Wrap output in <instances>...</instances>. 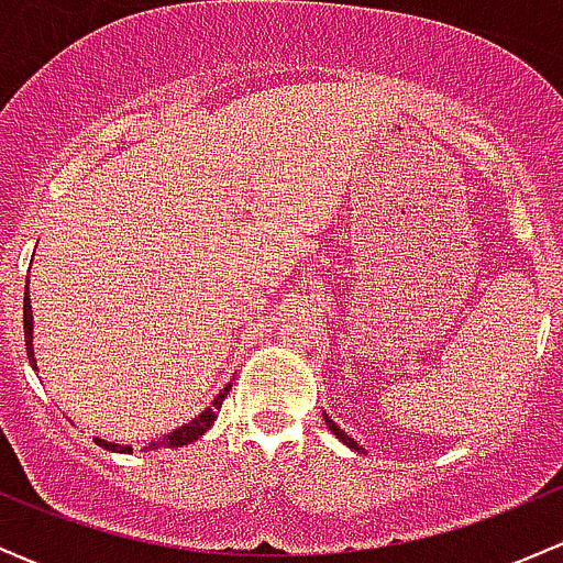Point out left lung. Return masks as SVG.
Wrapping results in <instances>:
<instances>
[{
    "label": "left lung",
    "mask_w": 563,
    "mask_h": 563,
    "mask_svg": "<svg viewBox=\"0 0 563 563\" xmlns=\"http://www.w3.org/2000/svg\"><path fill=\"white\" fill-rule=\"evenodd\" d=\"M327 424H329V430H332V433H334V435H338V439H340V441H343V444H349V446H351V450L362 452V446H356V441H354V439H349V435H345V433H343V430H340V428H338V424H334V422H332V419H329V417H327Z\"/></svg>",
    "instance_id": "8db88e82"
}]
</instances>
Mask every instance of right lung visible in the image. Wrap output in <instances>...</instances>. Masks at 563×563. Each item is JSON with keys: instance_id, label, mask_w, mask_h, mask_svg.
Masks as SVG:
<instances>
[{"instance_id": "obj_1", "label": "right lung", "mask_w": 563, "mask_h": 563, "mask_svg": "<svg viewBox=\"0 0 563 563\" xmlns=\"http://www.w3.org/2000/svg\"><path fill=\"white\" fill-rule=\"evenodd\" d=\"M26 283H30V280H26ZM24 340H26V354H30L32 367H35V354H32V305H30V286H26V297H24ZM229 391H231V384H229V387H225L223 391H220L218 400H214L212 406L207 408V411L198 413L196 419H190V422H187V424H181V428L174 430V433L163 435V439L155 441V444H150V450H174V446H185V444H190V441L201 439V435L207 433L209 428H212L214 419H218V411H220V406H223V400H225V395H229ZM98 444L103 446V450H111V452H133V450H130V446L108 444V441H100V439H98Z\"/></svg>"}]
</instances>
